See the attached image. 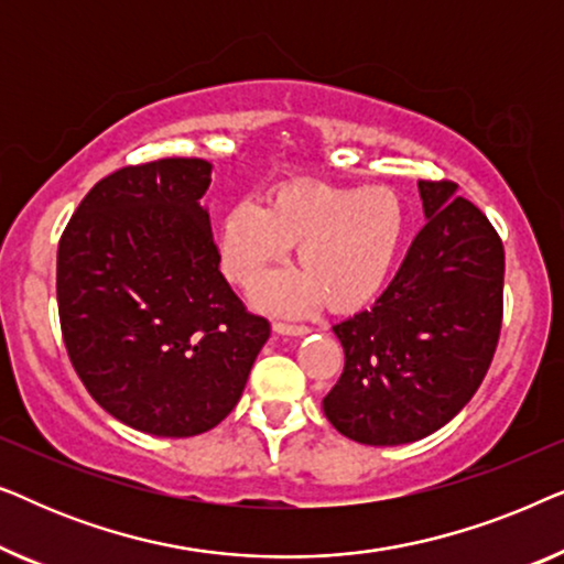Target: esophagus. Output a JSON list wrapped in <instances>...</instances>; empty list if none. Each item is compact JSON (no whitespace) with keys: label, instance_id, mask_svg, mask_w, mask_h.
Wrapping results in <instances>:
<instances>
[{"label":"esophagus","instance_id":"esophagus-1","mask_svg":"<svg viewBox=\"0 0 564 564\" xmlns=\"http://www.w3.org/2000/svg\"><path fill=\"white\" fill-rule=\"evenodd\" d=\"M272 328L282 336H305L307 330H311L307 326H303V323H284V321H274Z\"/></svg>","mask_w":564,"mask_h":564}]
</instances>
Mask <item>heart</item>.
I'll list each match as a JSON object with an SVG mask.
<instances>
[{
	"instance_id": "obj_1",
	"label": "heart",
	"mask_w": 564,
	"mask_h": 564,
	"mask_svg": "<svg viewBox=\"0 0 564 564\" xmlns=\"http://www.w3.org/2000/svg\"><path fill=\"white\" fill-rule=\"evenodd\" d=\"M405 207L388 187L295 184L269 195L267 207L241 199L223 215L220 261L241 288H253L297 243L303 269L264 282L257 300L282 313H303L326 300L346 313L382 290L403 243Z\"/></svg>"
}]
</instances>
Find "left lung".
Returning a JSON list of instances; mask_svg holds the SVG:
<instances>
[{
    "label": "left lung",
    "mask_w": 564,
    "mask_h": 564,
    "mask_svg": "<svg viewBox=\"0 0 564 564\" xmlns=\"http://www.w3.org/2000/svg\"><path fill=\"white\" fill-rule=\"evenodd\" d=\"M426 226L380 300L336 323L344 372L323 398L338 434L398 446L434 434L488 375L503 323L506 253L449 180L419 182Z\"/></svg>",
    "instance_id": "obj_1"
}]
</instances>
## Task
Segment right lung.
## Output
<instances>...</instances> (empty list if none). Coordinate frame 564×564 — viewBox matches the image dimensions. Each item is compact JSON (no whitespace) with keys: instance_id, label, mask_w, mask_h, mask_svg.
<instances>
[{"instance_id":"add662e5","label":"right lung","mask_w":564,"mask_h":564,"mask_svg":"<svg viewBox=\"0 0 564 564\" xmlns=\"http://www.w3.org/2000/svg\"><path fill=\"white\" fill-rule=\"evenodd\" d=\"M205 159L107 174L58 241L56 297L68 359L107 413L153 436L205 434L234 411L269 321L220 274L199 197Z\"/></svg>"}]
</instances>
